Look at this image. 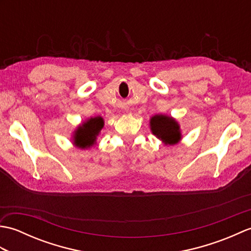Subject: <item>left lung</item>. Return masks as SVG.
Returning a JSON list of instances; mask_svg holds the SVG:
<instances>
[{"mask_svg":"<svg viewBox=\"0 0 251 251\" xmlns=\"http://www.w3.org/2000/svg\"><path fill=\"white\" fill-rule=\"evenodd\" d=\"M150 128L165 145H176L181 140V131L178 122L167 115L156 114L151 117Z\"/></svg>","mask_w":251,"mask_h":251,"instance_id":"obj_1","label":"left lung"}]
</instances>
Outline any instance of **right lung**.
<instances>
[{"label":"right lung","mask_w":251,"mask_h":251,"mask_svg":"<svg viewBox=\"0 0 251 251\" xmlns=\"http://www.w3.org/2000/svg\"><path fill=\"white\" fill-rule=\"evenodd\" d=\"M103 125L104 122L101 116L90 117L76 128L75 134H74L73 145L79 149H88L93 147L101 129L103 128Z\"/></svg>","instance_id":"obj_1"}]
</instances>
